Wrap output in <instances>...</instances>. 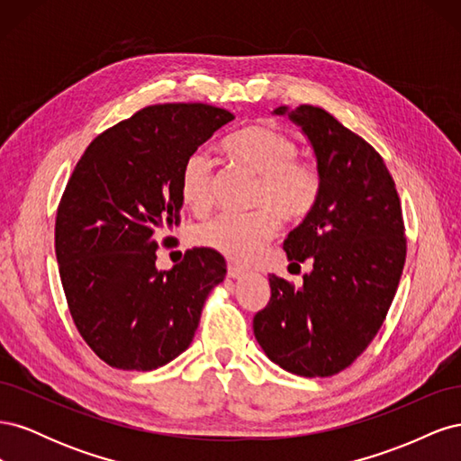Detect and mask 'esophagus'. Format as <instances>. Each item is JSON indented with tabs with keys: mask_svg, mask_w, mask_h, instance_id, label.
<instances>
[{
	"mask_svg": "<svg viewBox=\"0 0 461 461\" xmlns=\"http://www.w3.org/2000/svg\"><path fill=\"white\" fill-rule=\"evenodd\" d=\"M227 276H229V278H234V281H240V278L244 276V271H242L240 267H234V265H229Z\"/></svg>",
	"mask_w": 461,
	"mask_h": 461,
	"instance_id": "obj_1",
	"label": "esophagus"
}]
</instances>
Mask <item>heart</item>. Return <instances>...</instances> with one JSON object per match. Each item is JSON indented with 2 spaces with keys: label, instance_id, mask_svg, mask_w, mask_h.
Segmentation results:
<instances>
[{
  "label": "heart",
  "instance_id": "1",
  "mask_svg": "<svg viewBox=\"0 0 461 461\" xmlns=\"http://www.w3.org/2000/svg\"><path fill=\"white\" fill-rule=\"evenodd\" d=\"M229 159L256 178L246 215H219L194 234L196 244L213 249L234 263H246L276 234V218L302 222L319 203L323 178L319 167L300 159V142L288 132L256 124L230 136L222 144ZM217 186L215 161L209 153L192 151L180 167V200L194 213H205L213 205Z\"/></svg>",
  "mask_w": 461,
  "mask_h": 461
}]
</instances>
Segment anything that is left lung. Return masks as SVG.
Wrapping results in <instances>:
<instances>
[{
    "label": "left lung",
    "instance_id": "left-lung-1",
    "mask_svg": "<svg viewBox=\"0 0 461 461\" xmlns=\"http://www.w3.org/2000/svg\"><path fill=\"white\" fill-rule=\"evenodd\" d=\"M298 122L315 149L323 190L313 213L285 240L292 265L312 259L296 288L269 275L271 298L254 317L263 352L302 376H330L379 332L406 263L402 205L383 158L317 105L275 109Z\"/></svg>",
    "mask_w": 461,
    "mask_h": 461
}]
</instances>
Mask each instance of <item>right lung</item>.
I'll list each match as a JSON object with an SVG mask.
<instances>
[{
	"mask_svg": "<svg viewBox=\"0 0 461 461\" xmlns=\"http://www.w3.org/2000/svg\"><path fill=\"white\" fill-rule=\"evenodd\" d=\"M234 115L207 104L148 105L97 134L68 178L55 217V256L80 337L107 366L151 371L190 346L203 302L227 273L213 249L156 269L180 222L178 175Z\"/></svg>",
	"mask_w": 461,
	"mask_h": 461,
	"instance_id": "right-lung-1",
	"label": "right lung"
}]
</instances>
